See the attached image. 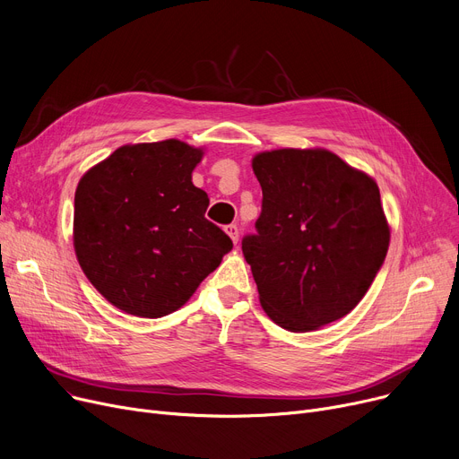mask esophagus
Here are the masks:
<instances>
[{
  "instance_id": "1",
  "label": "esophagus",
  "mask_w": 459,
  "mask_h": 459,
  "mask_svg": "<svg viewBox=\"0 0 459 459\" xmlns=\"http://www.w3.org/2000/svg\"><path fill=\"white\" fill-rule=\"evenodd\" d=\"M225 232L230 236V239H232L234 244L238 242V234H239V232H238V227H236V225H227V227H225Z\"/></svg>"
}]
</instances>
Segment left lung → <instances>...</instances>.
I'll use <instances>...</instances> for the list:
<instances>
[{"label": "left lung", "instance_id": "8db88e82", "mask_svg": "<svg viewBox=\"0 0 459 459\" xmlns=\"http://www.w3.org/2000/svg\"><path fill=\"white\" fill-rule=\"evenodd\" d=\"M253 171L262 212L242 251L262 308L294 333L344 318L389 249L376 180L325 149L260 152Z\"/></svg>", "mask_w": 459, "mask_h": 459}]
</instances>
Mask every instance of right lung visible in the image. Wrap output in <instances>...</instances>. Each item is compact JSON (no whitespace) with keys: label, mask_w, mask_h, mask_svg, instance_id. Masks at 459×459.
<instances>
[{"label":"right lung","mask_w":459,"mask_h":459,"mask_svg":"<svg viewBox=\"0 0 459 459\" xmlns=\"http://www.w3.org/2000/svg\"><path fill=\"white\" fill-rule=\"evenodd\" d=\"M203 149L178 139L125 144L82 177L74 251L91 284L141 318L180 308L232 249L191 182Z\"/></svg>","instance_id":"obj_1"}]
</instances>
